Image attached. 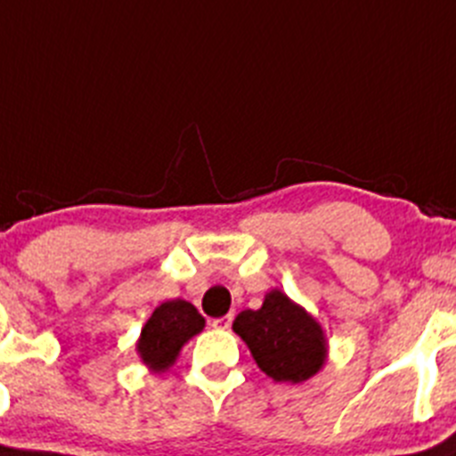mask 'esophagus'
<instances>
[{"label": "esophagus", "instance_id": "1", "mask_svg": "<svg viewBox=\"0 0 456 456\" xmlns=\"http://www.w3.org/2000/svg\"><path fill=\"white\" fill-rule=\"evenodd\" d=\"M208 324L214 326V329H218V330H227L229 326H232V314H224V317H216V319H211V322H208Z\"/></svg>", "mask_w": 456, "mask_h": 456}]
</instances>
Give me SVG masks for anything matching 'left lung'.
Returning <instances> with one entry per match:
<instances>
[{"mask_svg":"<svg viewBox=\"0 0 456 456\" xmlns=\"http://www.w3.org/2000/svg\"><path fill=\"white\" fill-rule=\"evenodd\" d=\"M233 330L245 339L261 371L276 382L308 380L326 360L322 326L279 290H272L258 310H242Z\"/></svg>","mask_w":456,"mask_h":456,"instance_id":"obj_1","label":"left lung"}]
</instances>
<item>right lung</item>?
Listing matches in <instances>:
<instances>
[{
  "label": "right lung",
  "instance_id": "1",
  "mask_svg": "<svg viewBox=\"0 0 456 456\" xmlns=\"http://www.w3.org/2000/svg\"><path fill=\"white\" fill-rule=\"evenodd\" d=\"M204 329V317L193 304L173 299L157 305L139 338L137 351L143 362L155 371H166L175 362L177 353L193 335Z\"/></svg>",
  "mask_w": 456,
  "mask_h": 456
}]
</instances>
